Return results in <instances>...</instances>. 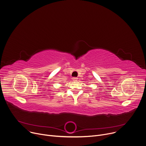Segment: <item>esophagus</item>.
Masks as SVG:
<instances>
[{"label": "esophagus", "instance_id": "obj_1", "mask_svg": "<svg viewBox=\"0 0 146 146\" xmlns=\"http://www.w3.org/2000/svg\"><path fill=\"white\" fill-rule=\"evenodd\" d=\"M72 80H73V81H77L78 78H77V77H73Z\"/></svg>", "mask_w": 146, "mask_h": 146}]
</instances>
